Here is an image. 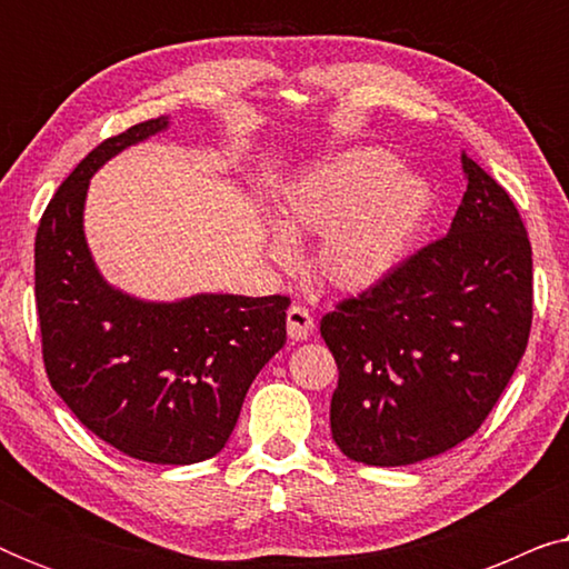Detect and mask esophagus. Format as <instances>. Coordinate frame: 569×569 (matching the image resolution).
I'll return each mask as SVG.
<instances>
[{"mask_svg": "<svg viewBox=\"0 0 569 569\" xmlns=\"http://www.w3.org/2000/svg\"><path fill=\"white\" fill-rule=\"evenodd\" d=\"M313 316L308 313L302 306H292L287 310V333H290L292 341H302L313 333Z\"/></svg>", "mask_w": 569, "mask_h": 569, "instance_id": "1", "label": "esophagus"}]
</instances>
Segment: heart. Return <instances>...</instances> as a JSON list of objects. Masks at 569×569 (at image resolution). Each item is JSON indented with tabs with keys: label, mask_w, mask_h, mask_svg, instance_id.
I'll return each mask as SVG.
<instances>
[{
	"label": "heart",
	"mask_w": 569,
	"mask_h": 569,
	"mask_svg": "<svg viewBox=\"0 0 569 569\" xmlns=\"http://www.w3.org/2000/svg\"><path fill=\"white\" fill-rule=\"evenodd\" d=\"M425 178L399 170L391 152L352 147L318 160L284 186L267 251L292 261L290 240L318 236L313 269L333 292L360 295L386 282L407 259L430 214Z\"/></svg>",
	"instance_id": "b5f03b06"
}]
</instances>
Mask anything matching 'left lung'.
Segmentation results:
<instances>
[{"instance_id": "1", "label": "left lung", "mask_w": 569, "mask_h": 569, "mask_svg": "<svg viewBox=\"0 0 569 569\" xmlns=\"http://www.w3.org/2000/svg\"><path fill=\"white\" fill-rule=\"evenodd\" d=\"M446 238L321 321L339 368L331 435L347 458L409 466L471 438L526 352L531 243L508 191L461 152Z\"/></svg>"}]
</instances>
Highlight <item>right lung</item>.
Wrapping results in <instances>:
<instances>
[{
  "instance_id": "add662e5",
  "label": "right lung",
  "mask_w": 569,
  "mask_h": 569,
  "mask_svg": "<svg viewBox=\"0 0 569 569\" xmlns=\"http://www.w3.org/2000/svg\"><path fill=\"white\" fill-rule=\"evenodd\" d=\"M168 127L160 116L106 139L59 186L36 232V306L46 372L74 417L139 461L189 466L224 448L253 378L284 347L290 298L144 300L100 274L84 238L90 178Z\"/></svg>"
}]
</instances>
